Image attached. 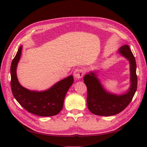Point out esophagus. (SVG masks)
Masks as SVG:
<instances>
[{
    "mask_svg": "<svg viewBox=\"0 0 147 147\" xmlns=\"http://www.w3.org/2000/svg\"><path fill=\"white\" fill-rule=\"evenodd\" d=\"M84 74V72L83 70L82 69H77L74 70V77L75 78V79L77 80H79L80 79Z\"/></svg>",
    "mask_w": 147,
    "mask_h": 147,
    "instance_id": "obj_1",
    "label": "esophagus"
}]
</instances>
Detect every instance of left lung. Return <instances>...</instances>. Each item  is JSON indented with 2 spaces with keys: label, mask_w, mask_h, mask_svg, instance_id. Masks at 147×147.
Here are the masks:
<instances>
[{
  "label": "left lung",
  "mask_w": 147,
  "mask_h": 147,
  "mask_svg": "<svg viewBox=\"0 0 147 147\" xmlns=\"http://www.w3.org/2000/svg\"><path fill=\"white\" fill-rule=\"evenodd\" d=\"M119 54L126 57L130 64V87L126 93L115 94L107 91L94 71L83 77L87 87V105L90 112L99 116H112L125 109L131 102L137 86L136 62L129 47L123 45L118 50Z\"/></svg>",
  "instance_id": "1"
}]
</instances>
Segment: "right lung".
I'll list each match as a JSON object with an SVG mask.
<instances>
[{
	"label": "right lung",
	"mask_w": 147,
	"mask_h": 147,
	"mask_svg": "<svg viewBox=\"0 0 147 147\" xmlns=\"http://www.w3.org/2000/svg\"><path fill=\"white\" fill-rule=\"evenodd\" d=\"M21 46L11 67V88L13 95L18 102L30 113L40 117H51L58 114L63 109L67 92L74 80L70 75L55 83L45 91H31L21 85L16 75V68L21 55Z\"/></svg>",
	"instance_id": "1"
}]
</instances>
